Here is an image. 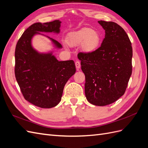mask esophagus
Returning a JSON list of instances; mask_svg holds the SVG:
<instances>
[{
    "instance_id": "34e87169",
    "label": "esophagus",
    "mask_w": 148,
    "mask_h": 148,
    "mask_svg": "<svg viewBox=\"0 0 148 148\" xmlns=\"http://www.w3.org/2000/svg\"><path fill=\"white\" fill-rule=\"evenodd\" d=\"M75 66H76V68H77L78 70L80 68V66H81V65H80V62L79 61H77L75 62Z\"/></svg>"
}]
</instances>
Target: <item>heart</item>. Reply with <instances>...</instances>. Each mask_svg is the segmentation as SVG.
<instances>
[{
	"mask_svg": "<svg viewBox=\"0 0 148 148\" xmlns=\"http://www.w3.org/2000/svg\"><path fill=\"white\" fill-rule=\"evenodd\" d=\"M101 36L97 31L90 28H83L71 33L68 38V43L71 46L81 44L82 51L88 53H92L99 47Z\"/></svg>",
	"mask_w": 148,
	"mask_h": 148,
	"instance_id": "obj_1",
	"label": "heart"
}]
</instances>
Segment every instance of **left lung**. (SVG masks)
I'll return each mask as SVG.
<instances>
[{"label":"left lung","mask_w":148,"mask_h":148,"mask_svg":"<svg viewBox=\"0 0 148 148\" xmlns=\"http://www.w3.org/2000/svg\"><path fill=\"white\" fill-rule=\"evenodd\" d=\"M105 30L101 46L92 53L79 52L85 75L84 91L91 104L104 106L122 96L132 73L133 50L127 34L113 21H98Z\"/></svg>","instance_id":"left-lung-1"}]
</instances>
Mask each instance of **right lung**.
<instances>
[{
  "label": "right lung",
  "mask_w": 148,
  "mask_h": 148,
  "mask_svg": "<svg viewBox=\"0 0 148 148\" xmlns=\"http://www.w3.org/2000/svg\"><path fill=\"white\" fill-rule=\"evenodd\" d=\"M61 21L36 23L26 29L17 42L15 75L25 99L41 108H52L61 101L64 88L76 71L73 60L59 61L52 52L36 51L31 39L39 32L60 33ZM51 40L56 48L62 47L56 40Z\"/></svg>",
  "instance_id": "obj_1"
}]
</instances>
